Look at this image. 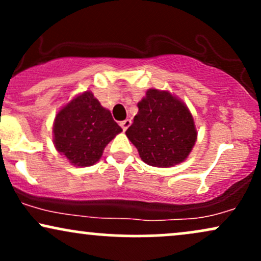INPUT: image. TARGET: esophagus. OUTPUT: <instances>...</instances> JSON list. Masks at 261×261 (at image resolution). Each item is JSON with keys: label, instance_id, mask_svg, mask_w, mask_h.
<instances>
[{"label": "esophagus", "instance_id": "esophagus-1", "mask_svg": "<svg viewBox=\"0 0 261 261\" xmlns=\"http://www.w3.org/2000/svg\"><path fill=\"white\" fill-rule=\"evenodd\" d=\"M130 125H131V120H130V119H125V120L120 121V126L122 127V130H124V131H126L127 127L130 126Z\"/></svg>", "mask_w": 261, "mask_h": 261}]
</instances>
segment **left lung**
<instances>
[{
  "label": "left lung",
  "mask_w": 261,
  "mask_h": 261,
  "mask_svg": "<svg viewBox=\"0 0 261 261\" xmlns=\"http://www.w3.org/2000/svg\"><path fill=\"white\" fill-rule=\"evenodd\" d=\"M137 107L139 113L126 130V136L141 160L162 168L184 161L195 145L197 135L187 106L168 92L148 89Z\"/></svg>",
  "instance_id": "8db88e82"
}]
</instances>
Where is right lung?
Masks as SVG:
<instances>
[{"mask_svg": "<svg viewBox=\"0 0 261 261\" xmlns=\"http://www.w3.org/2000/svg\"><path fill=\"white\" fill-rule=\"evenodd\" d=\"M122 128L91 92L71 100L54 124L55 147L70 163L88 167L99 161L104 148Z\"/></svg>", "mask_w": 261, "mask_h": 261, "instance_id": "add662e5", "label": "right lung"}]
</instances>
